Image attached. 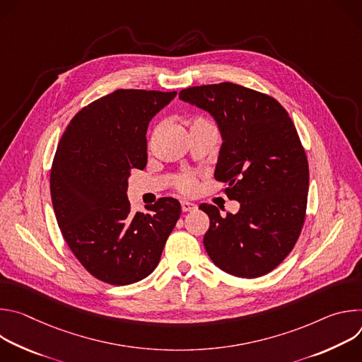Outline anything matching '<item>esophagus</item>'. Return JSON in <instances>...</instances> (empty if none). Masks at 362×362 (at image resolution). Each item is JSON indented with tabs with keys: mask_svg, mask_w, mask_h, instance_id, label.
I'll use <instances>...</instances> for the list:
<instances>
[{
	"mask_svg": "<svg viewBox=\"0 0 362 362\" xmlns=\"http://www.w3.org/2000/svg\"><path fill=\"white\" fill-rule=\"evenodd\" d=\"M180 204H182V211L183 212H193L197 208L194 203H190V202H186V200H183Z\"/></svg>",
	"mask_w": 362,
	"mask_h": 362,
	"instance_id": "obj_1",
	"label": "esophagus"
}]
</instances>
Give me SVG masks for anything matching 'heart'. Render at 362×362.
<instances>
[{
    "instance_id": "heart-1",
    "label": "heart",
    "mask_w": 362,
    "mask_h": 362,
    "mask_svg": "<svg viewBox=\"0 0 362 362\" xmlns=\"http://www.w3.org/2000/svg\"><path fill=\"white\" fill-rule=\"evenodd\" d=\"M192 124H209L206 120H194ZM177 187L183 192V193H192L196 189V180L190 176H182L177 182Z\"/></svg>"
}]
</instances>
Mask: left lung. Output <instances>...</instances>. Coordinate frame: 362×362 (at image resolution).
Masks as SVG:
<instances>
[{
  "instance_id": "obj_1",
  "label": "left lung",
  "mask_w": 362,
  "mask_h": 362,
  "mask_svg": "<svg viewBox=\"0 0 362 362\" xmlns=\"http://www.w3.org/2000/svg\"><path fill=\"white\" fill-rule=\"evenodd\" d=\"M179 98L215 119L222 136L215 177L240 203L226 216L199 206L211 219L204 249L226 274L267 275L293 249L305 221L309 169L296 129L274 97L239 84L189 87Z\"/></svg>"
}]
</instances>
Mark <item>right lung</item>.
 Here are the masks:
<instances>
[{"mask_svg": "<svg viewBox=\"0 0 362 362\" xmlns=\"http://www.w3.org/2000/svg\"><path fill=\"white\" fill-rule=\"evenodd\" d=\"M176 91L116 90L83 107L59 143L49 176L59 228L80 264L97 279L129 285L158 267L182 208L162 197L150 214H132L129 176L147 163L151 117Z\"/></svg>", "mask_w": 362, "mask_h": 362, "instance_id": "obj_1", "label": "right lung"}]
</instances>
